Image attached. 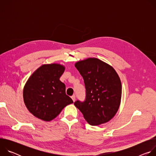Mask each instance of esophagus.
Here are the masks:
<instances>
[{
  "mask_svg": "<svg viewBox=\"0 0 156 156\" xmlns=\"http://www.w3.org/2000/svg\"><path fill=\"white\" fill-rule=\"evenodd\" d=\"M71 98H72V99L73 101V102H75V99H76L75 96V95H73V96H72Z\"/></svg>",
  "mask_w": 156,
  "mask_h": 156,
  "instance_id": "obj_1",
  "label": "esophagus"
}]
</instances>
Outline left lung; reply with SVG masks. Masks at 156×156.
I'll use <instances>...</instances> for the list:
<instances>
[{
	"instance_id": "obj_1",
	"label": "left lung",
	"mask_w": 156,
	"mask_h": 156,
	"mask_svg": "<svg viewBox=\"0 0 156 156\" xmlns=\"http://www.w3.org/2000/svg\"><path fill=\"white\" fill-rule=\"evenodd\" d=\"M75 66L86 87L85 101H77L75 105L90 125L108 122L117 112L121 102L122 83L119 75L112 66L94 57L80 60Z\"/></svg>"
}]
</instances>
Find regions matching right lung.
Segmentation results:
<instances>
[{
  "instance_id": "1",
  "label": "right lung",
  "mask_w": 156,
  "mask_h": 156,
  "mask_svg": "<svg viewBox=\"0 0 156 156\" xmlns=\"http://www.w3.org/2000/svg\"><path fill=\"white\" fill-rule=\"evenodd\" d=\"M65 66L44 64L30 76L23 88L25 104L34 117L43 121L54 119L67 105L73 103L65 93V85L60 78Z\"/></svg>"
}]
</instances>
